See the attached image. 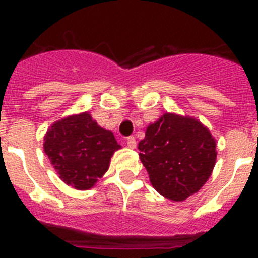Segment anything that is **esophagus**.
<instances>
[{"label": "esophagus", "mask_w": 258, "mask_h": 258, "mask_svg": "<svg viewBox=\"0 0 258 258\" xmlns=\"http://www.w3.org/2000/svg\"><path fill=\"white\" fill-rule=\"evenodd\" d=\"M126 145L127 147H131V149H136L137 146V142H136V138L134 137H127L126 138Z\"/></svg>", "instance_id": "obj_1"}]
</instances>
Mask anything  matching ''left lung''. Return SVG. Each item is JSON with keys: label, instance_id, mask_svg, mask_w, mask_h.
Instances as JSON below:
<instances>
[{"label": "left lung", "instance_id": "left-lung-1", "mask_svg": "<svg viewBox=\"0 0 258 258\" xmlns=\"http://www.w3.org/2000/svg\"><path fill=\"white\" fill-rule=\"evenodd\" d=\"M138 150L155 190L173 202L198 192L217 157L208 127L197 118L168 112L147 126Z\"/></svg>", "mask_w": 258, "mask_h": 258}]
</instances>
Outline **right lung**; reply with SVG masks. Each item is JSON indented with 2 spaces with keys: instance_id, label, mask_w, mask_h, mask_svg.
Returning a JSON list of instances; mask_svg holds the SVG:
<instances>
[{
  "instance_id": "right-lung-1",
  "label": "right lung",
  "mask_w": 258,
  "mask_h": 258,
  "mask_svg": "<svg viewBox=\"0 0 258 258\" xmlns=\"http://www.w3.org/2000/svg\"><path fill=\"white\" fill-rule=\"evenodd\" d=\"M120 147L112 132L99 126L89 112L60 118L44 138V151L59 178L76 190L92 188Z\"/></svg>"
}]
</instances>
